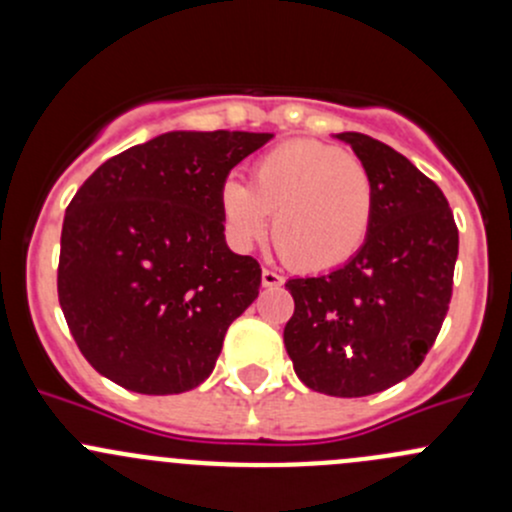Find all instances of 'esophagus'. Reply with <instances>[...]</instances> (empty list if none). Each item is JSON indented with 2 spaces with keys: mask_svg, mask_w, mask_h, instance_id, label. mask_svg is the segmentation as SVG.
<instances>
[{
  "mask_svg": "<svg viewBox=\"0 0 512 512\" xmlns=\"http://www.w3.org/2000/svg\"><path fill=\"white\" fill-rule=\"evenodd\" d=\"M285 285V277L277 275L275 270H262V287H282Z\"/></svg>",
  "mask_w": 512,
  "mask_h": 512,
  "instance_id": "1",
  "label": "esophagus"
}]
</instances>
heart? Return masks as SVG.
I'll return each instance as SVG.
<instances>
[{
  "label": "heart",
  "instance_id": "obj_1",
  "mask_svg": "<svg viewBox=\"0 0 512 512\" xmlns=\"http://www.w3.org/2000/svg\"><path fill=\"white\" fill-rule=\"evenodd\" d=\"M225 235L250 250L267 235L287 265L332 272L359 255L374 227V180L359 158L319 141H287L255 160L250 185L227 178L218 195Z\"/></svg>",
  "mask_w": 512,
  "mask_h": 512
}]
</instances>
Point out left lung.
Segmentation results:
<instances>
[{"mask_svg": "<svg viewBox=\"0 0 512 512\" xmlns=\"http://www.w3.org/2000/svg\"><path fill=\"white\" fill-rule=\"evenodd\" d=\"M374 180V227L359 255L289 280L285 347L304 386L327 396L379 394L411 376L446 319L458 227L446 195L409 158L364 133H337Z\"/></svg>", "mask_w": 512, "mask_h": 512, "instance_id": "8db88e82", "label": "left lung"}]
</instances>
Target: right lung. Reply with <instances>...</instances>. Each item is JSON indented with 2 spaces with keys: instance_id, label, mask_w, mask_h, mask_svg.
Returning <instances> with one entry per match:
<instances>
[{
  "instance_id": "1",
  "label": "right lung",
  "mask_w": 512,
  "mask_h": 512,
  "mask_svg": "<svg viewBox=\"0 0 512 512\" xmlns=\"http://www.w3.org/2000/svg\"><path fill=\"white\" fill-rule=\"evenodd\" d=\"M272 133L170 131L98 165L61 227L59 304L106 379L183 394L215 369L227 327L260 294L255 257L225 242L227 173Z\"/></svg>"
}]
</instances>
